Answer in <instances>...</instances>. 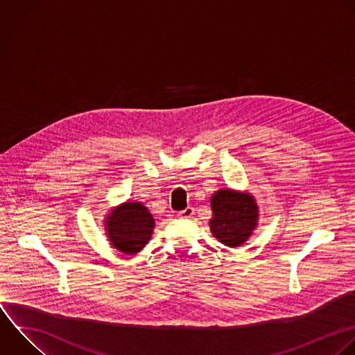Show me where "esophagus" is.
<instances>
[{
  "label": "esophagus",
  "instance_id": "obj_1",
  "mask_svg": "<svg viewBox=\"0 0 355 355\" xmlns=\"http://www.w3.org/2000/svg\"><path fill=\"white\" fill-rule=\"evenodd\" d=\"M193 215H194V208L193 207H187L186 209H183L178 214L179 218H191Z\"/></svg>",
  "mask_w": 355,
  "mask_h": 355
}]
</instances>
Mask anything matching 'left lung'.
I'll list each match as a JSON object with an SVG mask.
<instances>
[{
	"mask_svg": "<svg viewBox=\"0 0 355 355\" xmlns=\"http://www.w3.org/2000/svg\"><path fill=\"white\" fill-rule=\"evenodd\" d=\"M211 233L226 247H240L258 226V204L248 191L220 189L211 197Z\"/></svg>",
	"mask_w": 355,
	"mask_h": 355,
	"instance_id": "8db88e82",
	"label": "left lung"
}]
</instances>
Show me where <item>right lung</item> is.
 <instances>
[{"label":"right lung","instance_id":"add662e5","mask_svg":"<svg viewBox=\"0 0 355 355\" xmlns=\"http://www.w3.org/2000/svg\"><path fill=\"white\" fill-rule=\"evenodd\" d=\"M104 226L111 245L122 254L133 255L148 244L155 220L143 202L126 201L105 215Z\"/></svg>","mask_w":355,"mask_h":355}]
</instances>
